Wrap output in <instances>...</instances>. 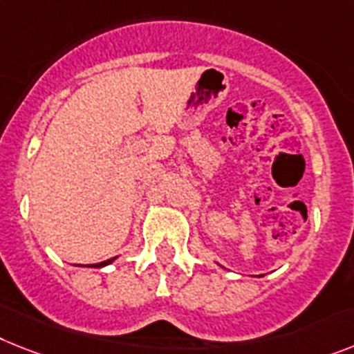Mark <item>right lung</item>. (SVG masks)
<instances>
[{
  "label": "right lung",
  "instance_id": "right-lung-1",
  "mask_svg": "<svg viewBox=\"0 0 354 354\" xmlns=\"http://www.w3.org/2000/svg\"><path fill=\"white\" fill-rule=\"evenodd\" d=\"M113 259H108V261H104V262H99V264H93L95 266V268H101V266H106V264H110V262H112Z\"/></svg>",
  "mask_w": 354,
  "mask_h": 354
}]
</instances>
